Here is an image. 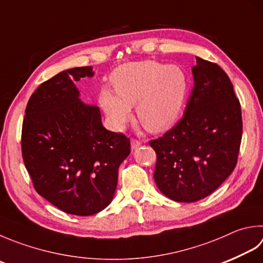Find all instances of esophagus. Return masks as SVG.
<instances>
[{
  "label": "esophagus",
  "mask_w": 263,
  "mask_h": 263,
  "mask_svg": "<svg viewBox=\"0 0 263 263\" xmlns=\"http://www.w3.org/2000/svg\"><path fill=\"white\" fill-rule=\"evenodd\" d=\"M141 144H142L141 141L135 140V138H133V140H132V148H133V150H135V148H137Z\"/></svg>",
  "instance_id": "1"
}]
</instances>
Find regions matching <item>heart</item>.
Wrapping results in <instances>:
<instances>
[{
	"label": "heart",
	"mask_w": 263,
	"mask_h": 263,
	"mask_svg": "<svg viewBox=\"0 0 263 263\" xmlns=\"http://www.w3.org/2000/svg\"><path fill=\"white\" fill-rule=\"evenodd\" d=\"M115 91L103 88L100 103L116 129L137 117L147 130L159 133L172 127L181 115L189 81L181 67L144 61L125 64L112 74Z\"/></svg>",
	"instance_id": "heart-1"
}]
</instances>
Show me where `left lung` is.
Wrapping results in <instances>:
<instances>
[{"label": "left lung", "mask_w": 263, "mask_h": 263, "mask_svg": "<svg viewBox=\"0 0 263 263\" xmlns=\"http://www.w3.org/2000/svg\"><path fill=\"white\" fill-rule=\"evenodd\" d=\"M184 115L148 144L156 151L155 181L166 197L193 202L215 191L235 170L242 135L241 108L229 77L196 57Z\"/></svg>", "instance_id": "obj_1"}]
</instances>
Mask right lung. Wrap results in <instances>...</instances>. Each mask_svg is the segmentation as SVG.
Listing matches in <instances>:
<instances>
[{
	"instance_id": "right-lung-1",
	"label": "right lung",
	"mask_w": 263,
	"mask_h": 263,
	"mask_svg": "<svg viewBox=\"0 0 263 263\" xmlns=\"http://www.w3.org/2000/svg\"><path fill=\"white\" fill-rule=\"evenodd\" d=\"M92 67H74L44 81L25 110L22 153L40 196L68 214L88 216L110 204L118 170L130 141L102 125L100 108L79 98L73 81L92 77Z\"/></svg>"
}]
</instances>
